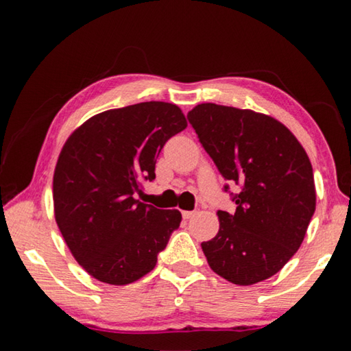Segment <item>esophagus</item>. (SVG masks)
<instances>
[{
  "label": "esophagus",
  "mask_w": 351,
  "mask_h": 351,
  "mask_svg": "<svg viewBox=\"0 0 351 351\" xmlns=\"http://www.w3.org/2000/svg\"><path fill=\"white\" fill-rule=\"evenodd\" d=\"M182 217H184V219H190V218L195 217V212L193 210H186V212H182Z\"/></svg>",
  "instance_id": "34e87169"
}]
</instances>
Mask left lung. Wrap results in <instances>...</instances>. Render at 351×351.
<instances>
[{
  "label": "left lung",
  "instance_id": "8db88e82",
  "mask_svg": "<svg viewBox=\"0 0 351 351\" xmlns=\"http://www.w3.org/2000/svg\"><path fill=\"white\" fill-rule=\"evenodd\" d=\"M187 119L224 180L241 186L235 212L218 210V234L201 243L207 263L230 283L266 280L297 252L316 210L310 158L261 112L201 104Z\"/></svg>",
  "mask_w": 351,
  "mask_h": 351
}]
</instances>
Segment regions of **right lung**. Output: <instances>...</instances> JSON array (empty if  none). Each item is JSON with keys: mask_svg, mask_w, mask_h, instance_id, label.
<instances>
[{"mask_svg": "<svg viewBox=\"0 0 351 351\" xmlns=\"http://www.w3.org/2000/svg\"><path fill=\"white\" fill-rule=\"evenodd\" d=\"M186 127L176 105L142 102L90 117L64 142L52 182L56 221L77 263L99 282L139 280L180 228V210L134 195L156 176L165 142Z\"/></svg>", "mask_w": 351, "mask_h": 351, "instance_id": "obj_1", "label": "right lung"}]
</instances>
